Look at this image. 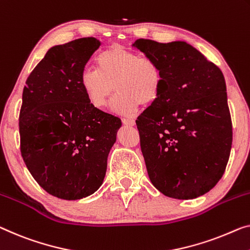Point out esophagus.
Segmentation results:
<instances>
[{
  "mask_svg": "<svg viewBox=\"0 0 250 250\" xmlns=\"http://www.w3.org/2000/svg\"><path fill=\"white\" fill-rule=\"evenodd\" d=\"M122 122H124V125H128V126H133V125H136L135 119H131V118H125V119H122Z\"/></svg>",
  "mask_w": 250,
  "mask_h": 250,
  "instance_id": "1",
  "label": "esophagus"
}]
</instances>
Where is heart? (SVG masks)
<instances>
[{
	"mask_svg": "<svg viewBox=\"0 0 250 250\" xmlns=\"http://www.w3.org/2000/svg\"><path fill=\"white\" fill-rule=\"evenodd\" d=\"M96 68H85L80 78L85 96L96 109L106 106L115 89L119 93L112 110L119 114L131 113L140 104L150 105L162 93V65L149 56L114 44L98 55Z\"/></svg>",
	"mask_w": 250,
	"mask_h": 250,
	"instance_id": "1",
	"label": "heart"
}]
</instances>
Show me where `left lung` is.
<instances>
[{
    "label": "left lung",
    "mask_w": 250,
    "mask_h": 250,
    "mask_svg": "<svg viewBox=\"0 0 250 250\" xmlns=\"http://www.w3.org/2000/svg\"><path fill=\"white\" fill-rule=\"evenodd\" d=\"M162 65L157 101L138 117L140 147L152 185L178 200L206 194L229 161L232 124L223 74L185 42L132 44Z\"/></svg>",
    "instance_id": "left-lung-1"
}]
</instances>
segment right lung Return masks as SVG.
Instances as JSON below:
<instances>
[{
  "instance_id": "obj_1",
  "label": "right lung",
  "mask_w": 250,
  "mask_h": 250,
  "mask_svg": "<svg viewBox=\"0 0 250 250\" xmlns=\"http://www.w3.org/2000/svg\"><path fill=\"white\" fill-rule=\"evenodd\" d=\"M100 44L87 37L51 47L22 93V158L37 183L58 199L98 191L121 126L118 117L93 106L81 87V74Z\"/></svg>"
}]
</instances>
